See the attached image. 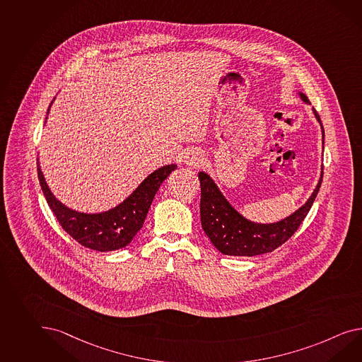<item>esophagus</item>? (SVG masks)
I'll return each instance as SVG.
<instances>
[{
  "label": "esophagus",
  "mask_w": 362,
  "mask_h": 362,
  "mask_svg": "<svg viewBox=\"0 0 362 362\" xmlns=\"http://www.w3.org/2000/svg\"><path fill=\"white\" fill-rule=\"evenodd\" d=\"M204 153L199 151H186L184 153V161L187 165H194V167H199L204 163Z\"/></svg>",
  "instance_id": "34e87169"
}]
</instances>
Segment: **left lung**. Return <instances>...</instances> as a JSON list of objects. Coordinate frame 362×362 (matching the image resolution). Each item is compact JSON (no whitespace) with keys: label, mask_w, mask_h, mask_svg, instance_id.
<instances>
[{"label":"left lung","mask_w":362,"mask_h":362,"mask_svg":"<svg viewBox=\"0 0 362 362\" xmlns=\"http://www.w3.org/2000/svg\"><path fill=\"white\" fill-rule=\"evenodd\" d=\"M299 95L305 103H310L306 94L299 93ZM313 110L322 126L319 114L315 109ZM322 132L325 144L323 126ZM198 178L201 182V222L204 233L209 236L214 247L223 255L250 257L279 248L294 235L315 201L322 185L323 172L314 193L307 199L306 204L288 218L269 224L250 222L238 213L207 173L199 172Z\"/></svg>","instance_id":"obj_1"}]
</instances>
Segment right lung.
<instances>
[{"label":"right lung","instance_id":"1","mask_svg":"<svg viewBox=\"0 0 362 362\" xmlns=\"http://www.w3.org/2000/svg\"><path fill=\"white\" fill-rule=\"evenodd\" d=\"M175 169H177L175 164L158 168L121 204L109 211L100 214L78 213L57 201L47 185L39 163L37 177L47 204L52 213L55 214L56 219L63 230L86 248L109 252L130 244L134 236L141 228L158 187Z\"/></svg>","mask_w":362,"mask_h":362}]
</instances>
